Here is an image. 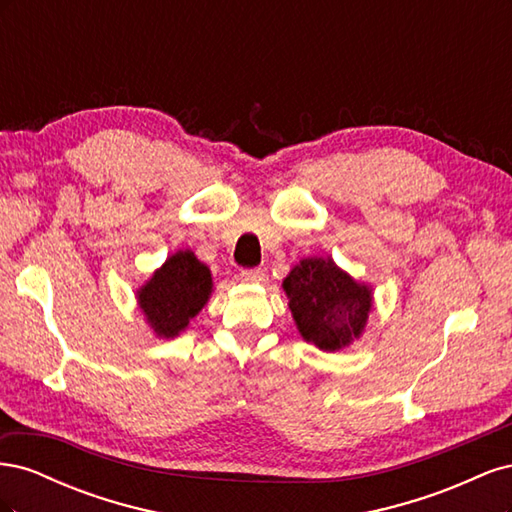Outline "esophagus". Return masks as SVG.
Returning a JSON list of instances; mask_svg holds the SVG:
<instances>
[{
  "mask_svg": "<svg viewBox=\"0 0 512 512\" xmlns=\"http://www.w3.org/2000/svg\"><path fill=\"white\" fill-rule=\"evenodd\" d=\"M239 280L247 282V284H262V282H265V271H260V269H243L239 273Z\"/></svg>",
  "mask_w": 512,
  "mask_h": 512,
  "instance_id": "esophagus-1",
  "label": "esophagus"
}]
</instances>
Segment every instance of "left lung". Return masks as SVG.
<instances>
[{
    "instance_id": "left-lung-1",
    "label": "left lung",
    "mask_w": 512,
    "mask_h": 512,
    "mask_svg": "<svg viewBox=\"0 0 512 512\" xmlns=\"http://www.w3.org/2000/svg\"><path fill=\"white\" fill-rule=\"evenodd\" d=\"M282 286L307 344L337 352L361 337L371 312V288L352 280L333 258H303Z\"/></svg>"
}]
</instances>
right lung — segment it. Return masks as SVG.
<instances>
[{"instance_id":"obj_1","label":"right lung","mask_w":512,"mask_h":512,"mask_svg":"<svg viewBox=\"0 0 512 512\" xmlns=\"http://www.w3.org/2000/svg\"><path fill=\"white\" fill-rule=\"evenodd\" d=\"M211 271L194 252L179 250L136 290L138 307L158 337L170 339L188 324L211 297Z\"/></svg>"}]
</instances>
